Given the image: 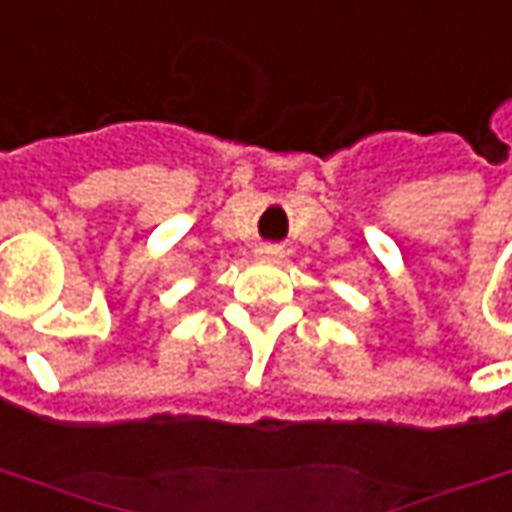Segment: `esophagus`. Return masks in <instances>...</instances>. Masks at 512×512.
<instances>
[{"label":"esophagus","mask_w":512,"mask_h":512,"mask_svg":"<svg viewBox=\"0 0 512 512\" xmlns=\"http://www.w3.org/2000/svg\"><path fill=\"white\" fill-rule=\"evenodd\" d=\"M257 257H263V260H277V257H283V246H277V243H263V246H257Z\"/></svg>","instance_id":"obj_1"}]
</instances>
